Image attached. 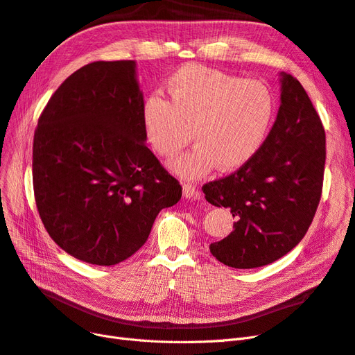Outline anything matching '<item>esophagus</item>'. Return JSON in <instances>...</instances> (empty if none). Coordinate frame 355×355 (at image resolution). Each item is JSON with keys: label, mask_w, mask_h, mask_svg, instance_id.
I'll use <instances>...</instances> for the list:
<instances>
[{"label": "esophagus", "mask_w": 355, "mask_h": 355, "mask_svg": "<svg viewBox=\"0 0 355 355\" xmlns=\"http://www.w3.org/2000/svg\"><path fill=\"white\" fill-rule=\"evenodd\" d=\"M200 196H201V192L197 189V187L194 184H189V182L184 184V197L185 198L197 200V198H200Z\"/></svg>", "instance_id": "esophagus-1"}]
</instances>
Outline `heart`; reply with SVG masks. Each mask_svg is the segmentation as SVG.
I'll return each instance as SVG.
<instances>
[{
	"label": "heart",
	"instance_id": "obj_1",
	"mask_svg": "<svg viewBox=\"0 0 355 355\" xmlns=\"http://www.w3.org/2000/svg\"><path fill=\"white\" fill-rule=\"evenodd\" d=\"M168 101L149 94L142 105L148 141L164 157L176 155L192 137L197 145L170 163L185 179H198L216 164L234 170L262 146L275 114L271 90L219 69L188 65L167 83Z\"/></svg>",
	"mask_w": 355,
	"mask_h": 355
}]
</instances>
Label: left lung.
<instances>
[{
	"instance_id": "8db88e82",
	"label": "left lung",
	"mask_w": 355,
	"mask_h": 355,
	"mask_svg": "<svg viewBox=\"0 0 355 355\" xmlns=\"http://www.w3.org/2000/svg\"><path fill=\"white\" fill-rule=\"evenodd\" d=\"M326 133L305 89L282 72V105L262 146L237 171L202 185L232 213L234 231L210 244L216 259L250 270L288 253L313 222L323 189Z\"/></svg>"
}]
</instances>
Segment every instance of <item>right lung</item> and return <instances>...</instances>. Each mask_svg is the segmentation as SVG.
Listing matches in <instances>:
<instances>
[{
  "label": "right lung",
  "instance_id": "obj_1",
  "mask_svg": "<svg viewBox=\"0 0 355 355\" xmlns=\"http://www.w3.org/2000/svg\"><path fill=\"white\" fill-rule=\"evenodd\" d=\"M133 60L75 71L42 110L32 146L40 218L60 249L111 266L146 243L182 187L145 144Z\"/></svg>",
  "mask_w": 355,
  "mask_h": 355
}]
</instances>
